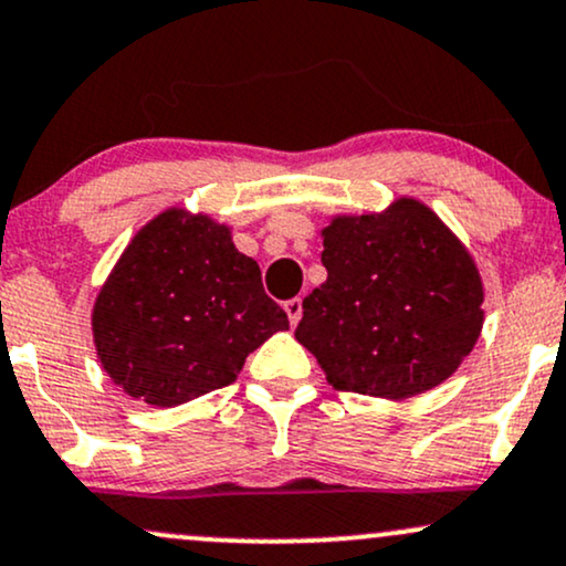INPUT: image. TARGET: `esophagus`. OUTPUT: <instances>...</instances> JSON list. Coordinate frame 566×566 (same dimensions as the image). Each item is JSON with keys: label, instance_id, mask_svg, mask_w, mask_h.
Instances as JSON below:
<instances>
[{"label": "esophagus", "instance_id": "34e87169", "mask_svg": "<svg viewBox=\"0 0 566 566\" xmlns=\"http://www.w3.org/2000/svg\"><path fill=\"white\" fill-rule=\"evenodd\" d=\"M284 311H287L290 324L295 327V324L301 322V316H303V297H292V301L284 303Z\"/></svg>", "mask_w": 566, "mask_h": 566}]
</instances>
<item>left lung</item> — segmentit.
<instances>
[{
    "mask_svg": "<svg viewBox=\"0 0 566 566\" xmlns=\"http://www.w3.org/2000/svg\"><path fill=\"white\" fill-rule=\"evenodd\" d=\"M327 282L295 337L337 391L407 399L444 382L476 346L484 287L471 252L418 199L337 216L322 231Z\"/></svg>",
    "mask_w": 566,
    "mask_h": 566,
    "instance_id": "left-lung-1",
    "label": "left lung"
}]
</instances>
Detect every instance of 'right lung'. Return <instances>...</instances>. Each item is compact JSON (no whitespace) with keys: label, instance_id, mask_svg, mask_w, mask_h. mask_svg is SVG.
Listing matches in <instances>:
<instances>
[{"label":"right lung","instance_id":"obj_1","mask_svg":"<svg viewBox=\"0 0 566 566\" xmlns=\"http://www.w3.org/2000/svg\"><path fill=\"white\" fill-rule=\"evenodd\" d=\"M287 314L229 226L165 210L135 233L93 305L97 359L116 386L178 407L237 380L244 359Z\"/></svg>","mask_w":566,"mask_h":566}]
</instances>
